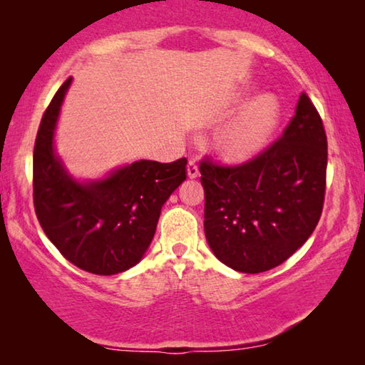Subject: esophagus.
Masks as SVG:
<instances>
[{
  "instance_id": "esophagus-1",
  "label": "esophagus",
  "mask_w": 365,
  "mask_h": 365,
  "mask_svg": "<svg viewBox=\"0 0 365 365\" xmlns=\"http://www.w3.org/2000/svg\"><path fill=\"white\" fill-rule=\"evenodd\" d=\"M197 175H200V168H197L196 159H190L188 160V177L195 178Z\"/></svg>"
}]
</instances>
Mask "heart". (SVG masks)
Returning <instances> with one entry per match:
<instances>
[{"instance_id":"b5f03b06","label":"heart","mask_w":365,"mask_h":365,"mask_svg":"<svg viewBox=\"0 0 365 365\" xmlns=\"http://www.w3.org/2000/svg\"><path fill=\"white\" fill-rule=\"evenodd\" d=\"M279 120V103L262 95L245 108L237 122L224 135L225 151L233 159L250 156L261 148Z\"/></svg>"}]
</instances>
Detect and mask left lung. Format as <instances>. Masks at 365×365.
Wrapping results in <instances>:
<instances>
[{
  "label": "left lung",
  "mask_w": 365,
  "mask_h": 365,
  "mask_svg": "<svg viewBox=\"0 0 365 365\" xmlns=\"http://www.w3.org/2000/svg\"><path fill=\"white\" fill-rule=\"evenodd\" d=\"M205 232L219 261L245 274L277 267L301 248L322 215L327 135L301 93L282 137L245 163H200Z\"/></svg>",
  "instance_id": "obj_1"
}]
</instances>
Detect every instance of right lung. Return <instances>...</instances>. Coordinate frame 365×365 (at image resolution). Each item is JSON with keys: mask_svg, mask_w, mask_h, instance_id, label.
Returning a JSON list of instances; mask_svg holds the SVG:
<instances>
[{"mask_svg": "<svg viewBox=\"0 0 365 365\" xmlns=\"http://www.w3.org/2000/svg\"><path fill=\"white\" fill-rule=\"evenodd\" d=\"M72 77L59 86L41 117L34 148V206L61 255L78 269L114 275L143 257L160 207L187 180V158L138 160L93 183H77L54 156L53 133Z\"/></svg>", "mask_w": 365, "mask_h": 365, "instance_id": "right-lung-1", "label": "right lung"}]
</instances>
